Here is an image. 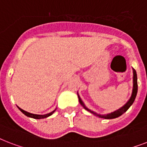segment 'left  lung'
Wrapping results in <instances>:
<instances>
[{
    "label": "left lung",
    "mask_w": 147,
    "mask_h": 147,
    "mask_svg": "<svg viewBox=\"0 0 147 147\" xmlns=\"http://www.w3.org/2000/svg\"><path fill=\"white\" fill-rule=\"evenodd\" d=\"M137 89H138V86H137V75H136V70L134 69V88H133V93H132L131 97H130V99L129 100V101H128V102H127V103H126L123 107H121L120 109H119V110H116L115 112L111 113H110V114H107V115L96 114V113L93 112V111H91V110H89V109H87V108L84 106V104L83 103V102H82V100H80V96H78V97H79L80 103L84 106V107L85 108L87 111H89V112H90L91 113H93V114L96 115V116H98L99 117H101V118H105V119H113V118H116V117H120V115H122L123 113H124L126 112L128 109H129V107L133 104V103H134V100H135L136 94H137Z\"/></svg>",
    "instance_id": "left-lung-1"
}]
</instances>
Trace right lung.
Returning a JSON list of instances; mask_svg holds the SVG:
<instances>
[{
	"mask_svg": "<svg viewBox=\"0 0 147 147\" xmlns=\"http://www.w3.org/2000/svg\"><path fill=\"white\" fill-rule=\"evenodd\" d=\"M19 108V110L21 111V112L24 113V115H26L27 117H31V118H34V119H42V118H46V117H49V116H51L53 113L55 112V110H53V112L50 113H47V114H45V115H37V114H33V113H30L27 112V111H25V110H22V109H20V107Z\"/></svg>",
	"mask_w": 147,
	"mask_h": 147,
	"instance_id": "add662e5",
	"label": "right lung"
}]
</instances>
